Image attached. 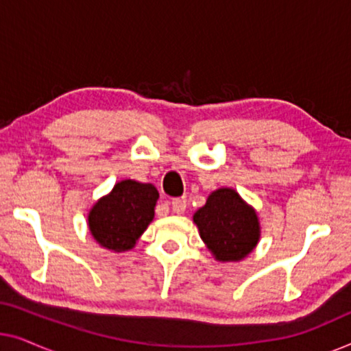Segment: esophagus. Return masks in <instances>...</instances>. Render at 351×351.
Wrapping results in <instances>:
<instances>
[{
  "label": "esophagus",
  "instance_id": "obj_1",
  "mask_svg": "<svg viewBox=\"0 0 351 351\" xmlns=\"http://www.w3.org/2000/svg\"><path fill=\"white\" fill-rule=\"evenodd\" d=\"M171 208H172V213H176V214L185 213L186 201L184 198H174V199H172V203H171Z\"/></svg>",
  "mask_w": 351,
  "mask_h": 351
}]
</instances>
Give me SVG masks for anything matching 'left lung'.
Here are the masks:
<instances>
[{
    "mask_svg": "<svg viewBox=\"0 0 351 351\" xmlns=\"http://www.w3.org/2000/svg\"><path fill=\"white\" fill-rule=\"evenodd\" d=\"M193 222L201 239L220 262L243 261L261 238L256 210L233 189L213 191L203 208L195 213Z\"/></svg>",
    "mask_w": 351,
    "mask_h": 351,
    "instance_id": "obj_1",
    "label": "left lung"
}]
</instances>
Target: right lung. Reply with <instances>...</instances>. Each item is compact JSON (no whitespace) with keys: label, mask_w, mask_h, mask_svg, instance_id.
Wrapping results in <instances>:
<instances>
[{"label":"right lung","mask_w":351,"mask_h":351,"mask_svg":"<svg viewBox=\"0 0 351 351\" xmlns=\"http://www.w3.org/2000/svg\"><path fill=\"white\" fill-rule=\"evenodd\" d=\"M158 198L160 193L152 184L131 179L118 182L89 210L90 234L105 249L129 251L155 217Z\"/></svg>","instance_id":"right-lung-1"}]
</instances>
